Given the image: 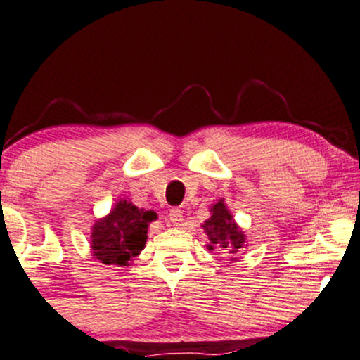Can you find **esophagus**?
Wrapping results in <instances>:
<instances>
[{
	"mask_svg": "<svg viewBox=\"0 0 360 360\" xmlns=\"http://www.w3.org/2000/svg\"><path fill=\"white\" fill-rule=\"evenodd\" d=\"M169 220L174 225H181L183 224V210L177 209V207H172L169 210Z\"/></svg>",
	"mask_w": 360,
	"mask_h": 360,
	"instance_id": "obj_1",
	"label": "esophagus"
}]
</instances>
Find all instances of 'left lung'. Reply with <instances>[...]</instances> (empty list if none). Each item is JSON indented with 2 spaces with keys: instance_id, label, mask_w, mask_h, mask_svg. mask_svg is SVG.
I'll return each mask as SVG.
<instances>
[{
  "instance_id": "1",
  "label": "left lung",
  "mask_w": 360,
  "mask_h": 360,
  "mask_svg": "<svg viewBox=\"0 0 360 360\" xmlns=\"http://www.w3.org/2000/svg\"><path fill=\"white\" fill-rule=\"evenodd\" d=\"M210 212H212L210 219L205 220V224L202 225L209 238V250H214V248H230V253H236L238 248H243V245H245V236L233 222L232 215L225 207L222 199L212 205Z\"/></svg>"
}]
</instances>
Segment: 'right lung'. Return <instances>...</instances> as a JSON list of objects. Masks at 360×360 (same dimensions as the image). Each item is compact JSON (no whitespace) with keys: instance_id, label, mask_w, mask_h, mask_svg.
Returning <instances> with one entry per match:
<instances>
[{"instance_id":"add662e5","label":"right lung","mask_w":360,"mask_h":360,"mask_svg":"<svg viewBox=\"0 0 360 360\" xmlns=\"http://www.w3.org/2000/svg\"><path fill=\"white\" fill-rule=\"evenodd\" d=\"M156 219L153 210L138 209L128 200H120L107 217L94 225V257L105 265H128L145 248L148 224Z\"/></svg>"}]
</instances>
